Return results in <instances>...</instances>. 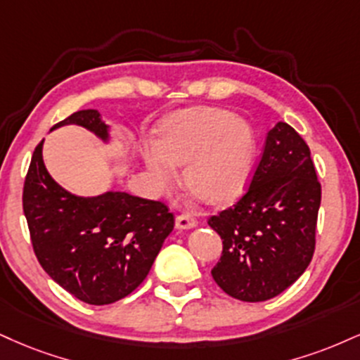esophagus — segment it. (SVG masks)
Here are the masks:
<instances>
[{"label": "esophagus", "instance_id": "esophagus-1", "mask_svg": "<svg viewBox=\"0 0 360 360\" xmlns=\"http://www.w3.org/2000/svg\"><path fill=\"white\" fill-rule=\"evenodd\" d=\"M198 226V219L191 214H179L176 218V228L177 229H191Z\"/></svg>", "mask_w": 360, "mask_h": 360}]
</instances>
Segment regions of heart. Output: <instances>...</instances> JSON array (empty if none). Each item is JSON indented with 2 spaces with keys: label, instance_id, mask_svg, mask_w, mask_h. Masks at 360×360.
Returning <instances> with one entry per match:
<instances>
[{
  "label": "heart",
  "instance_id": "obj_1",
  "mask_svg": "<svg viewBox=\"0 0 360 360\" xmlns=\"http://www.w3.org/2000/svg\"><path fill=\"white\" fill-rule=\"evenodd\" d=\"M257 155L253 131L221 109H189L164 122L159 142L147 149L146 164L159 188L176 181L184 166V184L210 202L238 196L250 181Z\"/></svg>",
  "mask_w": 360,
  "mask_h": 360
}]
</instances>
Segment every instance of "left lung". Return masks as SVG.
I'll use <instances>...</instances> for the list:
<instances>
[{
  "label": "left lung",
  "instance_id": "left-lung-1",
  "mask_svg": "<svg viewBox=\"0 0 360 360\" xmlns=\"http://www.w3.org/2000/svg\"><path fill=\"white\" fill-rule=\"evenodd\" d=\"M320 199L309 146L278 122L245 196L207 219L223 240L211 270L219 288L241 302H265L295 283L314 257Z\"/></svg>",
  "mask_w": 360,
  "mask_h": 360
}]
</instances>
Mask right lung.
Here are the masks:
<instances>
[{"label": "right lung", "mask_w": 360, "mask_h": 360, "mask_svg": "<svg viewBox=\"0 0 360 360\" xmlns=\"http://www.w3.org/2000/svg\"><path fill=\"white\" fill-rule=\"evenodd\" d=\"M70 124L110 141L98 110L75 112L51 131ZM23 211L43 270L90 305L114 304L132 293L174 228V216L161 201L120 191L92 198L68 193L46 171L43 141L25 179Z\"/></svg>", "instance_id": "1"}]
</instances>
